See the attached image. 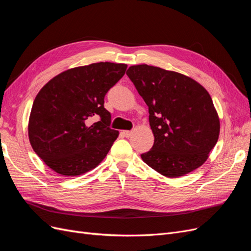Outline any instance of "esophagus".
Returning a JSON list of instances; mask_svg holds the SVG:
<instances>
[{
	"label": "esophagus",
	"mask_w": 251,
	"mask_h": 251,
	"mask_svg": "<svg viewBox=\"0 0 251 251\" xmlns=\"http://www.w3.org/2000/svg\"><path fill=\"white\" fill-rule=\"evenodd\" d=\"M121 133H122V135L125 136V137H129V136H130V135L132 134V132L129 131V130H123Z\"/></svg>",
	"instance_id": "obj_1"
}]
</instances>
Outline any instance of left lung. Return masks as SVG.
<instances>
[{
	"label": "left lung",
	"mask_w": 251,
	"mask_h": 251,
	"mask_svg": "<svg viewBox=\"0 0 251 251\" xmlns=\"http://www.w3.org/2000/svg\"><path fill=\"white\" fill-rule=\"evenodd\" d=\"M126 74L147 104L154 135L142 159L170 178L203 165L220 132L219 117L205 88L188 76L147 64L132 66Z\"/></svg>",
	"instance_id": "8db88e82"
}]
</instances>
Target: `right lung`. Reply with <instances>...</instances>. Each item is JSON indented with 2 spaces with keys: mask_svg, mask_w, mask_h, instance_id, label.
Here are the masks:
<instances>
[{
  "mask_svg": "<svg viewBox=\"0 0 251 251\" xmlns=\"http://www.w3.org/2000/svg\"><path fill=\"white\" fill-rule=\"evenodd\" d=\"M127 64L98 62L60 73L37 94L28 134L44 163L63 176L98 166L119 135L110 128L104 97L125 74Z\"/></svg>",
  "mask_w": 251,
  "mask_h": 251,
  "instance_id": "add662e5",
  "label": "right lung"
}]
</instances>
